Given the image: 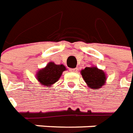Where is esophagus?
Returning a JSON list of instances; mask_svg holds the SVG:
<instances>
[{"label":"esophagus","mask_w":133,"mask_h":133,"mask_svg":"<svg viewBox=\"0 0 133 133\" xmlns=\"http://www.w3.org/2000/svg\"><path fill=\"white\" fill-rule=\"evenodd\" d=\"M78 69L77 68H73V69H69V71H73V72H77Z\"/></svg>","instance_id":"esophagus-1"}]
</instances>
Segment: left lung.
I'll use <instances>...</instances> for the list:
<instances>
[{"label": "left lung", "mask_w": 133, "mask_h": 133, "mask_svg": "<svg viewBox=\"0 0 133 133\" xmlns=\"http://www.w3.org/2000/svg\"><path fill=\"white\" fill-rule=\"evenodd\" d=\"M81 74L89 88L101 89L106 83L107 77L103 70L92 66L81 70Z\"/></svg>", "instance_id": "8db88e82"}]
</instances>
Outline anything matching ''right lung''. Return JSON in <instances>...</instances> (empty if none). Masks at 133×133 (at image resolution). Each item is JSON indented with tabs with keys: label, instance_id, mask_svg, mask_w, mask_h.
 I'll return each mask as SVG.
<instances>
[{
	"label": "right lung",
	"instance_id": "right-lung-1",
	"mask_svg": "<svg viewBox=\"0 0 133 133\" xmlns=\"http://www.w3.org/2000/svg\"><path fill=\"white\" fill-rule=\"evenodd\" d=\"M66 70L64 64H56L54 62H50L44 68L38 70L36 79L41 85L49 87L58 82L63 71Z\"/></svg>",
	"mask_w": 133,
	"mask_h": 133
}]
</instances>
